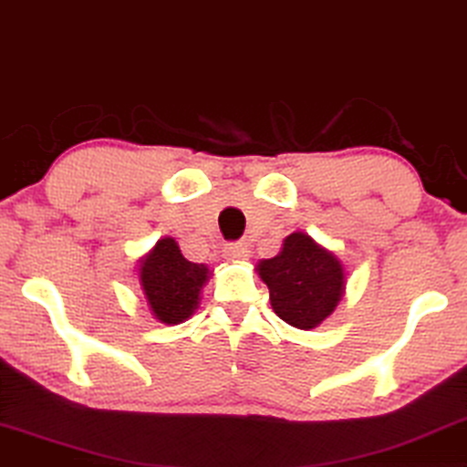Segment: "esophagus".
Returning <instances> with one entry per match:
<instances>
[{"instance_id": "obj_1", "label": "esophagus", "mask_w": 467, "mask_h": 467, "mask_svg": "<svg viewBox=\"0 0 467 467\" xmlns=\"http://www.w3.org/2000/svg\"><path fill=\"white\" fill-rule=\"evenodd\" d=\"M248 253L250 250L244 242H229V244L223 246V256L229 261H246Z\"/></svg>"}]
</instances>
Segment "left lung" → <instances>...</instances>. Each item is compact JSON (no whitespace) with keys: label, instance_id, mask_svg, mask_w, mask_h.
<instances>
[{"label":"left lung","instance_id":"obj_1","mask_svg":"<svg viewBox=\"0 0 467 467\" xmlns=\"http://www.w3.org/2000/svg\"><path fill=\"white\" fill-rule=\"evenodd\" d=\"M256 272L267 284L274 312L301 330L327 320L346 293L341 261L303 232L290 234L280 254L263 259Z\"/></svg>","mask_w":467,"mask_h":467}]
</instances>
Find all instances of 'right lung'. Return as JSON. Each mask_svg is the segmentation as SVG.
<instances>
[{
  "label": "right lung",
  "instance_id": "right-lung-1",
  "mask_svg": "<svg viewBox=\"0 0 467 467\" xmlns=\"http://www.w3.org/2000/svg\"><path fill=\"white\" fill-rule=\"evenodd\" d=\"M208 275V267L187 261L172 238L158 240L139 265L147 306L155 320L164 324H181L198 309L200 290Z\"/></svg>",
  "mask_w": 467,
  "mask_h": 467
}]
</instances>
